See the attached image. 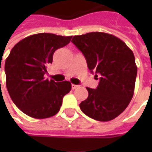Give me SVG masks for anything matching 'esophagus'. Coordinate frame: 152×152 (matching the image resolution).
Listing matches in <instances>:
<instances>
[{
    "instance_id": "obj_1",
    "label": "esophagus",
    "mask_w": 152,
    "mask_h": 152,
    "mask_svg": "<svg viewBox=\"0 0 152 152\" xmlns=\"http://www.w3.org/2000/svg\"><path fill=\"white\" fill-rule=\"evenodd\" d=\"M78 87H79V86H76V85H72V89H76V88H78Z\"/></svg>"
}]
</instances>
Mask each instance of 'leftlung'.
<instances>
[{
	"instance_id": "8db88e82",
	"label": "left lung",
	"mask_w": 152,
	"mask_h": 152,
	"mask_svg": "<svg viewBox=\"0 0 152 152\" xmlns=\"http://www.w3.org/2000/svg\"><path fill=\"white\" fill-rule=\"evenodd\" d=\"M72 42L82 52L91 72L95 71L94 76H101L97 89L86 88L89 96L80 102V110L96 121H112L134 95L137 68L133 51L121 39L99 31L75 36Z\"/></svg>"
}]
</instances>
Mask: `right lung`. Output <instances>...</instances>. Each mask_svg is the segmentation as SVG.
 Here are the masks:
<instances>
[{
    "label": "right lung",
    "mask_w": 152,
    "mask_h": 152,
    "mask_svg": "<svg viewBox=\"0 0 152 152\" xmlns=\"http://www.w3.org/2000/svg\"><path fill=\"white\" fill-rule=\"evenodd\" d=\"M72 37L38 33L23 39L13 47L5 63L6 87L12 101L26 115L45 119L60 110L72 84L66 80H49L45 74L47 66L53 62V53L66 45Z\"/></svg>",
    "instance_id": "add662e5"
}]
</instances>
